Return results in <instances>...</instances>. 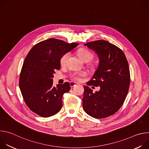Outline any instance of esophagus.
<instances>
[{"instance_id":"34e87169","label":"esophagus","mask_w":149,"mask_h":149,"mask_svg":"<svg viewBox=\"0 0 149 149\" xmlns=\"http://www.w3.org/2000/svg\"><path fill=\"white\" fill-rule=\"evenodd\" d=\"M70 86H71V88H72V87H74V86H77V83H75V82H70Z\"/></svg>"}]
</instances>
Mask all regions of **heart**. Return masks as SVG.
I'll return each mask as SVG.
<instances>
[{
  "instance_id": "1",
  "label": "heart",
  "mask_w": 149,
  "mask_h": 149,
  "mask_svg": "<svg viewBox=\"0 0 149 149\" xmlns=\"http://www.w3.org/2000/svg\"><path fill=\"white\" fill-rule=\"evenodd\" d=\"M77 55L79 58L84 62H88L91 61L93 58V54L88 49L85 48H81L78 50ZM69 53H65L63 54L61 59H60V63L61 65H65L67 62V61L69 57ZM87 75V72L85 71H81V72H75L71 74V77L72 79L75 81H79L81 80L82 77H84Z\"/></svg>"
}]
</instances>
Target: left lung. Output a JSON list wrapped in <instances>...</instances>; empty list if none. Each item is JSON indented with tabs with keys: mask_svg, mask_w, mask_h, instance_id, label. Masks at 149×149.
<instances>
[{
	"mask_svg": "<svg viewBox=\"0 0 149 149\" xmlns=\"http://www.w3.org/2000/svg\"><path fill=\"white\" fill-rule=\"evenodd\" d=\"M94 50L99 57V65L93 78L84 86V110L95 118L115 114L123 104L128 94L130 74L128 61L123 51L104 40L84 45ZM100 87L95 93L88 86Z\"/></svg>",
	"mask_w": 149,
	"mask_h": 149,
	"instance_id": "obj_1",
	"label": "left lung"
}]
</instances>
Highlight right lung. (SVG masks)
I'll return each instance as SVG.
<instances>
[{
	"label": "right lung",
	"mask_w": 149,
	"mask_h": 149,
	"mask_svg": "<svg viewBox=\"0 0 149 149\" xmlns=\"http://www.w3.org/2000/svg\"><path fill=\"white\" fill-rule=\"evenodd\" d=\"M78 44L55 38L35 45L24 62L19 77V87L29 109L35 114L49 117L62 108V96L70 90L68 82L53 86V74L61 68L60 59Z\"/></svg>",
	"instance_id": "obj_1"
}]
</instances>
